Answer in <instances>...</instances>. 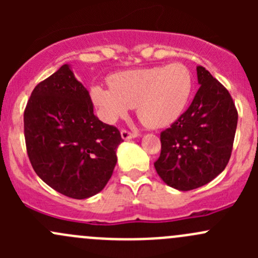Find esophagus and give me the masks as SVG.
<instances>
[{
    "instance_id": "1",
    "label": "esophagus",
    "mask_w": 258,
    "mask_h": 258,
    "mask_svg": "<svg viewBox=\"0 0 258 258\" xmlns=\"http://www.w3.org/2000/svg\"><path fill=\"white\" fill-rule=\"evenodd\" d=\"M121 136L123 140H130V139H135V137L139 136L137 132H131L128 130H122L121 131Z\"/></svg>"
}]
</instances>
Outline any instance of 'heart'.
I'll return each mask as SVG.
<instances>
[{
    "label": "heart",
    "mask_w": 258,
    "mask_h": 258,
    "mask_svg": "<svg viewBox=\"0 0 258 258\" xmlns=\"http://www.w3.org/2000/svg\"><path fill=\"white\" fill-rule=\"evenodd\" d=\"M110 88L95 85L90 96L93 105L108 122L136 107L140 121L158 128L172 123L183 112L191 96L194 79L181 62L167 66L130 70L108 77Z\"/></svg>",
    "instance_id": "b5f03b06"
}]
</instances>
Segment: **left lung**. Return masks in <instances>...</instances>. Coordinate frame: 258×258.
Here are the masks:
<instances>
[{"label": "left lung", "mask_w": 258, "mask_h": 258, "mask_svg": "<svg viewBox=\"0 0 258 258\" xmlns=\"http://www.w3.org/2000/svg\"><path fill=\"white\" fill-rule=\"evenodd\" d=\"M200 86L189 107L161 132L158 176L179 191L209 183L230 161L237 127V108L227 88L197 66Z\"/></svg>", "instance_id": "1"}]
</instances>
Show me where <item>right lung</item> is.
<instances>
[{"instance_id":"obj_1","label":"right lung","mask_w":258,"mask_h":258,"mask_svg":"<svg viewBox=\"0 0 258 258\" xmlns=\"http://www.w3.org/2000/svg\"><path fill=\"white\" fill-rule=\"evenodd\" d=\"M23 127L31 165L49 187L83 200L107 184L123 140L117 127L95 116L90 93L69 64L33 88Z\"/></svg>"}]
</instances>
